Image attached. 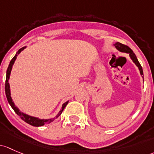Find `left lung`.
Masks as SVG:
<instances>
[{
    "instance_id": "8db88e82",
    "label": "left lung",
    "mask_w": 154,
    "mask_h": 154,
    "mask_svg": "<svg viewBox=\"0 0 154 154\" xmlns=\"http://www.w3.org/2000/svg\"><path fill=\"white\" fill-rule=\"evenodd\" d=\"M114 46H115V47L117 48L119 51H122V52L129 53V55H130L131 58L132 60L134 61V63L138 66L139 69H140V74H141V75L143 77V71H142V68L141 65H140V62L138 61V60H137V56H136L135 54L134 53V51H133L131 49V48H129L128 46L122 44V43H119V42L116 43L115 44H114Z\"/></svg>"
}]
</instances>
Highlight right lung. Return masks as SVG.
Returning a JSON list of instances; mask_svg holds the SVG:
<instances>
[{
    "label": "right lung",
    "mask_w": 154,
    "mask_h": 154,
    "mask_svg": "<svg viewBox=\"0 0 154 154\" xmlns=\"http://www.w3.org/2000/svg\"><path fill=\"white\" fill-rule=\"evenodd\" d=\"M26 47H23L21 48H20V49L18 50V51H17V54H20V51H23V50ZM16 58H17V54H16V55L12 58V60L10 61V63H9V67H8L7 71H6V83H5V92H6V98H7V100H8V102H9V105H10L11 107H12V109L14 110V112H15L16 114H17V115L20 116V117L24 121V122H26V123L31 125L35 126V127H39V126H43V125H44L50 123V122H51L52 121H54L55 118L58 117V116L60 115L61 113H62V111H63L64 108H66V106H67V104H68V103H69V102H66V103H65L63 105V107H62V109H61V111H60L59 114L57 115L56 117L53 118V119H38V118H37V117H33V116H29V115H27V114H23V113L20 112V111H19L18 108H17V107L14 106V103L12 102V97H11L10 89H9V82H8V81H9V76H10L11 70H12V66H13V64H14V60H16Z\"/></svg>",
    "instance_id": "right-lung-1"
}]
</instances>
